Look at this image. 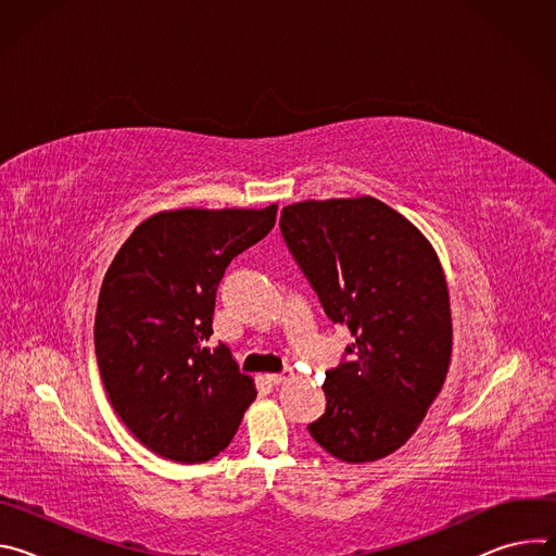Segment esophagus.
Wrapping results in <instances>:
<instances>
[{"label": "esophagus", "mask_w": 556, "mask_h": 556, "mask_svg": "<svg viewBox=\"0 0 556 556\" xmlns=\"http://www.w3.org/2000/svg\"><path fill=\"white\" fill-rule=\"evenodd\" d=\"M266 380H268L270 384H281V382L286 380V376H283V374H266Z\"/></svg>", "instance_id": "1"}]
</instances>
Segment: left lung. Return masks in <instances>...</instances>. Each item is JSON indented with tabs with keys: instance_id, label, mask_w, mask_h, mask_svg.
<instances>
[{
	"instance_id": "left-lung-1",
	"label": "left lung",
	"mask_w": 556,
	"mask_h": 556,
	"mask_svg": "<svg viewBox=\"0 0 556 556\" xmlns=\"http://www.w3.org/2000/svg\"><path fill=\"white\" fill-rule=\"evenodd\" d=\"M279 226L326 314L354 334L352 361L326 374L328 407L307 431L350 464L387 457L418 431L451 365L440 260L407 217L369 195L288 204Z\"/></svg>"
}]
</instances>
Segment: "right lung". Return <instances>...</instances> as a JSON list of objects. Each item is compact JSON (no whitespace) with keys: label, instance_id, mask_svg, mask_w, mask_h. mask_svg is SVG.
Here are the masks:
<instances>
[{"label":"right lung","instance_id":"right-lung-1","mask_svg":"<svg viewBox=\"0 0 556 556\" xmlns=\"http://www.w3.org/2000/svg\"><path fill=\"white\" fill-rule=\"evenodd\" d=\"M275 217L277 204L155 213L108 268L97 363L114 412L155 455L180 464L215 457L255 401V380L208 339L226 266L264 240Z\"/></svg>","mask_w":556,"mask_h":556}]
</instances>
